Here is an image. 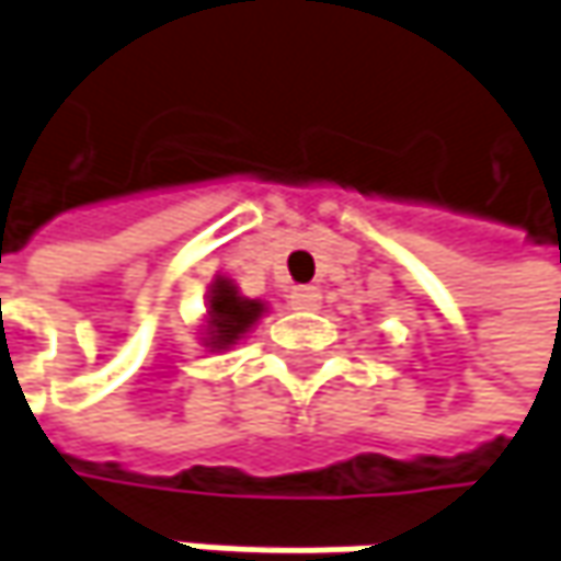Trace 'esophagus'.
Instances as JSON below:
<instances>
[{
    "instance_id": "obj_1",
    "label": "esophagus",
    "mask_w": 561,
    "mask_h": 561,
    "mask_svg": "<svg viewBox=\"0 0 561 561\" xmlns=\"http://www.w3.org/2000/svg\"><path fill=\"white\" fill-rule=\"evenodd\" d=\"M288 301H291L295 311H317L320 308V291L313 285H301V288H295L288 295Z\"/></svg>"
}]
</instances>
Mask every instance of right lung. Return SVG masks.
Wrapping results in <instances>:
<instances>
[{
    "mask_svg": "<svg viewBox=\"0 0 561 561\" xmlns=\"http://www.w3.org/2000/svg\"><path fill=\"white\" fill-rule=\"evenodd\" d=\"M263 311H266L263 301L244 298L234 282L218 276L209 288V320H206L203 343L213 352L231 348L244 333H250V327L263 317Z\"/></svg>",
    "mask_w": 561,
    "mask_h": 561,
    "instance_id": "1",
    "label": "right lung"
}]
</instances>
